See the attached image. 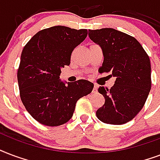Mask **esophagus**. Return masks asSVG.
<instances>
[{"mask_svg": "<svg viewBox=\"0 0 160 160\" xmlns=\"http://www.w3.org/2000/svg\"><path fill=\"white\" fill-rule=\"evenodd\" d=\"M97 89H98V86H97V85H95V84H94L93 90H92V92H97Z\"/></svg>", "mask_w": 160, "mask_h": 160, "instance_id": "esophagus-1", "label": "esophagus"}]
</instances>
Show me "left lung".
<instances>
[{"label": "left lung", "instance_id": "1", "mask_svg": "<svg viewBox=\"0 0 160 160\" xmlns=\"http://www.w3.org/2000/svg\"><path fill=\"white\" fill-rule=\"evenodd\" d=\"M88 36L102 48L104 59L98 72L116 78L112 88L98 90L105 102L96 115L105 123H126L143 108L150 91L149 58L135 38L117 30H88Z\"/></svg>", "mask_w": 160, "mask_h": 160}]
</instances>
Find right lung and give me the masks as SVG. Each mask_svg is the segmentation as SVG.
I'll use <instances>...</instances> for the list:
<instances>
[{"label":"right lung","mask_w":160,"mask_h":160,"mask_svg":"<svg viewBox=\"0 0 160 160\" xmlns=\"http://www.w3.org/2000/svg\"><path fill=\"white\" fill-rule=\"evenodd\" d=\"M88 36L87 29L55 26L38 32L26 44L17 70L20 97L31 116L43 125L59 126L72 117L78 100L92 91L84 79L65 84L61 68L68 66L74 48Z\"/></svg>","instance_id":"right-lung-1"}]
</instances>
